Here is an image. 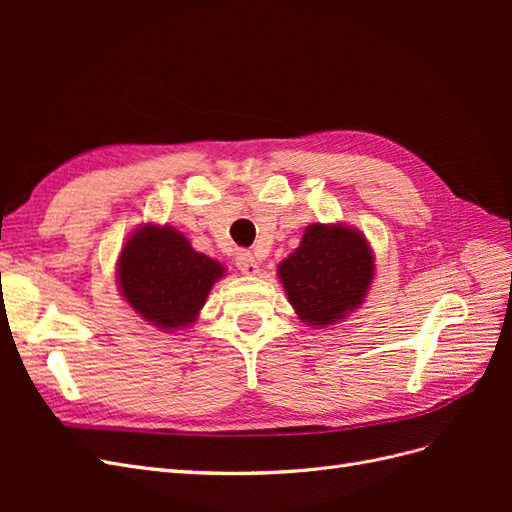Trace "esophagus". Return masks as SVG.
I'll return each mask as SVG.
<instances>
[{
  "instance_id": "obj_1",
  "label": "esophagus",
  "mask_w": 512,
  "mask_h": 512,
  "mask_svg": "<svg viewBox=\"0 0 512 512\" xmlns=\"http://www.w3.org/2000/svg\"><path fill=\"white\" fill-rule=\"evenodd\" d=\"M237 267H239V271H241L243 275H256V273L260 271L258 262H256V258H254L252 252H241V254L237 256Z\"/></svg>"
}]
</instances>
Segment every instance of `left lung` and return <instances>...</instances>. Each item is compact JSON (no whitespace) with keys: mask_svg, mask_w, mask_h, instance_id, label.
<instances>
[{"mask_svg":"<svg viewBox=\"0 0 512 512\" xmlns=\"http://www.w3.org/2000/svg\"><path fill=\"white\" fill-rule=\"evenodd\" d=\"M374 275V258L361 232L312 224L301 245L280 265L290 305L307 324L342 320L363 303Z\"/></svg>","mask_w":512,"mask_h":512,"instance_id":"left-lung-1","label":"left lung"}]
</instances>
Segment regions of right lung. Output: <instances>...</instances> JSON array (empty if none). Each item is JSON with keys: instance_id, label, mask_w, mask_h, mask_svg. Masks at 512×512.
Masks as SVG:
<instances>
[{"instance_id": "1", "label": "right lung", "mask_w": 512, "mask_h": 512, "mask_svg": "<svg viewBox=\"0 0 512 512\" xmlns=\"http://www.w3.org/2000/svg\"><path fill=\"white\" fill-rule=\"evenodd\" d=\"M222 275L220 262L194 252L190 241L170 226L147 224L136 230L119 258L123 297L164 331L194 322Z\"/></svg>"}]
</instances>
